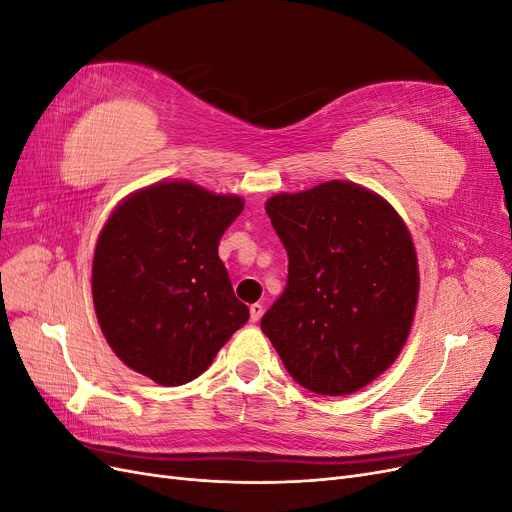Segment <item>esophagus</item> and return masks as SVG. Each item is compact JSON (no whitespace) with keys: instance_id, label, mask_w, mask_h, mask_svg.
Here are the masks:
<instances>
[{"instance_id":"obj_1","label":"esophagus","mask_w":512,"mask_h":512,"mask_svg":"<svg viewBox=\"0 0 512 512\" xmlns=\"http://www.w3.org/2000/svg\"><path fill=\"white\" fill-rule=\"evenodd\" d=\"M262 312H265V307H262L260 303L250 305V320H252V322H258V320L262 318Z\"/></svg>"}]
</instances>
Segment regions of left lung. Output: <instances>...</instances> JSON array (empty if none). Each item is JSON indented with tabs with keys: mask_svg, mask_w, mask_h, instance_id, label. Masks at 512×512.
Instances as JSON below:
<instances>
[{
	"mask_svg": "<svg viewBox=\"0 0 512 512\" xmlns=\"http://www.w3.org/2000/svg\"><path fill=\"white\" fill-rule=\"evenodd\" d=\"M288 282L260 329L288 374L318 395H350L389 369L418 301L416 250L399 213L352 181L267 200Z\"/></svg>",
	"mask_w": 512,
	"mask_h": 512,
	"instance_id": "1",
	"label": "left lung"
}]
</instances>
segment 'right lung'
I'll return each mask as SVG.
<instances>
[{
	"label": "right lung",
	"mask_w": 512,
	"mask_h": 512,
	"mask_svg": "<svg viewBox=\"0 0 512 512\" xmlns=\"http://www.w3.org/2000/svg\"><path fill=\"white\" fill-rule=\"evenodd\" d=\"M243 198L192 181H158L123 198L91 265V294L108 346L162 386L198 378L250 318L218 256Z\"/></svg>",
	"instance_id": "1"
}]
</instances>
